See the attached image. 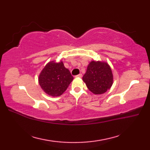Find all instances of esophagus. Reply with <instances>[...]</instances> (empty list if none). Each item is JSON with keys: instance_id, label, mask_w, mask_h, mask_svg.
I'll return each instance as SVG.
<instances>
[{"instance_id": "1", "label": "esophagus", "mask_w": 150, "mask_h": 150, "mask_svg": "<svg viewBox=\"0 0 150 150\" xmlns=\"http://www.w3.org/2000/svg\"><path fill=\"white\" fill-rule=\"evenodd\" d=\"M82 74L81 73H80V74H79L77 75H75V77H78V78H81L82 77Z\"/></svg>"}]
</instances>
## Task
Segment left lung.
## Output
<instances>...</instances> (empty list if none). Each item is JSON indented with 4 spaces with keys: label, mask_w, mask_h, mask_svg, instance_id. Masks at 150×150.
I'll use <instances>...</instances> for the list:
<instances>
[{
    "label": "left lung",
    "mask_w": 150,
    "mask_h": 150,
    "mask_svg": "<svg viewBox=\"0 0 150 150\" xmlns=\"http://www.w3.org/2000/svg\"><path fill=\"white\" fill-rule=\"evenodd\" d=\"M89 90L96 95L103 94L113 84V74L108 63L91 61L82 77Z\"/></svg>",
    "instance_id": "1"
}]
</instances>
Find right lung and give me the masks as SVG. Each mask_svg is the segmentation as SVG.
Returning a JSON list of instances; mask_svg holds the SVG:
<instances>
[{"label":"right lung","mask_w":150,"mask_h":150,"mask_svg":"<svg viewBox=\"0 0 150 150\" xmlns=\"http://www.w3.org/2000/svg\"><path fill=\"white\" fill-rule=\"evenodd\" d=\"M73 80L69 69L66 68L62 61L57 63L50 62L44 67L39 77L41 88L52 97L61 95Z\"/></svg>","instance_id":"right-lung-1"}]
</instances>
